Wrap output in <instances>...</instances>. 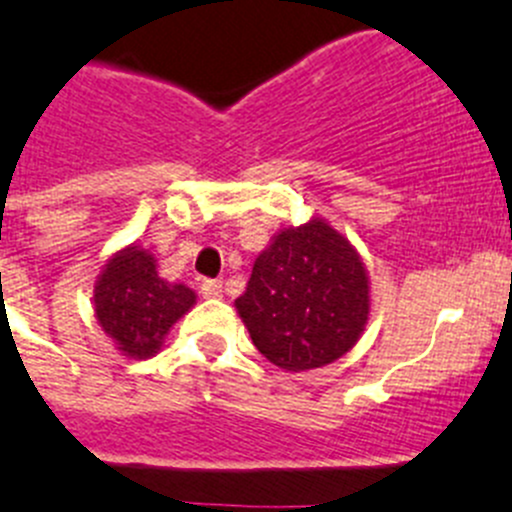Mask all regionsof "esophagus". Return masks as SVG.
<instances>
[{"mask_svg":"<svg viewBox=\"0 0 512 512\" xmlns=\"http://www.w3.org/2000/svg\"><path fill=\"white\" fill-rule=\"evenodd\" d=\"M202 295L204 298H222V280H204Z\"/></svg>","mask_w":512,"mask_h":512,"instance_id":"1","label":"esophagus"}]
</instances>
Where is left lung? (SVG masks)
I'll use <instances>...</instances> for the list:
<instances>
[{"label": "left lung", "instance_id": "left-lung-1", "mask_svg": "<svg viewBox=\"0 0 512 512\" xmlns=\"http://www.w3.org/2000/svg\"><path fill=\"white\" fill-rule=\"evenodd\" d=\"M257 351L285 371L333 364L369 321V278L351 242L323 219L283 229L234 300Z\"/></svg>", "mask_w": 512, "mask_h": 512}]
</instances>
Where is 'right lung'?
Segmentation results:
<instances>
[{
  "label": "right lung",
  "instance_id": "obj_1",
  "mask_svg": "<svg viewBox=\"0 0 512 512\" xmlns=\"http://www.w3.org/2000/svg\"><path fill=\"white\" fill-rule=\"evenodd\" d=\"M186 285L159 278L154 257L128 247L118 252L95 285V318L103 331L133 358L154 356L169 328L194 305Z\"/></svg>",
  "mask_w": 512,
  "mask_h": 512
}]
</instances>
